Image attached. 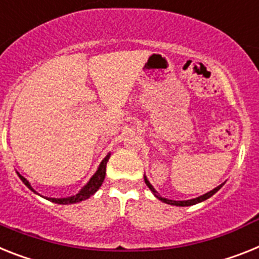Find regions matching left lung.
Listing matches in <instances>:
<instances>
[{
  "mask_svg": "<svg viewBox=\"0 0 259 259\" xmlns=\"http://www.w3.org/2000/svg\"><path fill=\"white\" fill-rule=\"evenodd\" d=\"M145 182H146L147 187H149L150 190L153 191L154 195H155V196L158 197V199H159V200H162L163 203L171 204V205H178V207H188V205H195V204L200 203V201H204V200L209 199V197L212 196V195H214V193H216L217 191L220 190L221 187H223V184H221V186L216 187V188H214V190L209 191V192H207V193H205V195H203V196L196 197V199H192V200H184V201H175V200H168V199H166V197H162V196H160V195H158V192H156V191L154 190V187L149 183V180H147L146 178H145Z\"/></svg>",
  "mask_w": 259,
  "mask_h": 259,
  "instance_id": "left-lung-1",
  "label": "left lung"
}]
</instances>
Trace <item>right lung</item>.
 Masks as SVG:
<instances>
[{"label": "right lung", "mask_w": 259, "mask_h": 259, "mask_svg": "<svg viewBox=\"0 0 259 259\" xmlns=\"http://www.w3.org/2000/svg\"><path fill=\"white\" fill-rule=\"evenodd\" d=\"M109 156L110 154H108V155L104 158V160L101 162V164H100L99 170L96 171V174L93 175L92 178H91V180L88 182V184L87 186H84L81 188V191H80L79 193H76L75 196H71V197H66V199H54V197H49L47 200H50V201H52V203H56V204H73V203H79V201H82V200L88 199V197H91L93 195V193L96 192L97 190H99L100 187H101V184H103L104 179H105V174H106V162L109 160ZM18 177L21 178V180H22L23 183L26 184V186L29 187L30 190H32V187L30 186V183L27 182V180L25 179V178L21 175V174H18ZM35 192V191H34Z\"/></svg>", "instance_id": "1"}]
</instances>
